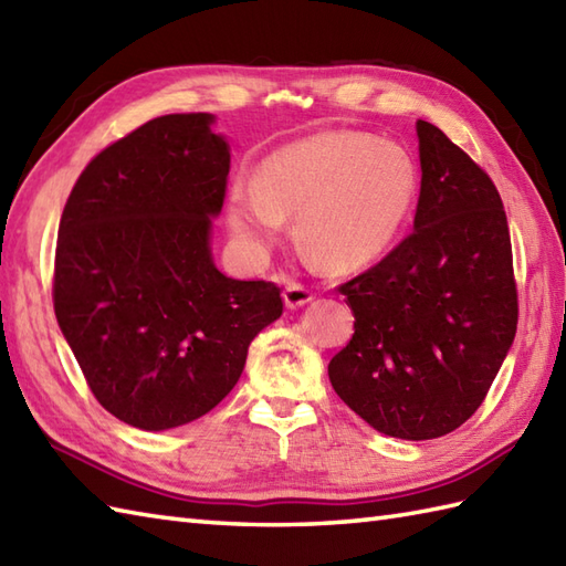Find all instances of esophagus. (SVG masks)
I'll return each instance as SVG.
<instances>
[{"label":"esophagus","mask_w":566,"mask_h":566,"mask_svg":"<svg viewBox=\"0 0 566 566\" xmlns=\"http://www.w3.org/2000/svg\"><path fill=\"white\" fill-rule=\"evenodd\" d=\"M311 298H314V292L308 290V286L298 284V282H290L284 286V304L286 308H302L306 306Z\"/></svg>","instance_id":"34e87169"}]
</instances>
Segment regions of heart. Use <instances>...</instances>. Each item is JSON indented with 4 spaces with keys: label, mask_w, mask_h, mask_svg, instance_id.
<instances>
[{
    "label": "heart",
    "mask_w": 566,
    "mask_h": 566,
    "mask_svg": "<svg viewBox=\"0 0 566 566\" xmlns=\"http://www.w3.org/2000/svg\"><path fill=\"white\" fill-rule=\"evenodd\" d=\"M416 189V167L403 148L367 134H326L270 155L258 182L238 179L228 223L243 243L268 250L284 219H298L308 258L350 272L396 243Z\"/></svg>",
    "instance_id": "1"
}]
</instances>
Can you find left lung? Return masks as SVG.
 <instances>
[{
  "instance_id": "left-lung-1",
  "label": "left lung",
  "mask_w": 566,
  "mask_h": 566,
  "mask_svg": "<svg viewBox=\"0 0 566 566\" xmlns=\"http://www.w3.org/2000/svg\"><path fill=\"white\" fill-rule=\"evenodd\" d=\"M413 233L340 284L355 333L335 394L401 440L448 436L482 406L518 326L511 233L496 185L438 126L416 122Z\"/></svg>"
}]
</instances>
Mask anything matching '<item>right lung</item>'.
<instances>
[{
	"label": "right lung",
	"instance_id": "add662e5",
	"mask_svg": "<svg viewBox=\"0 0 566 566\" xmlns=\"http://www.w3.org/2000/svg\"><path fill=\"white\" fill-rule=\"evenodd\" d=\"M211 124V114H167L112 143L60 219L57 326L94 399L140 430L219 406L252 338L282 316L280 286L213 264L231 153Z\"/></svg>",
	"mask_w": 566,
	"mask_h": 566
}]
</instances>
